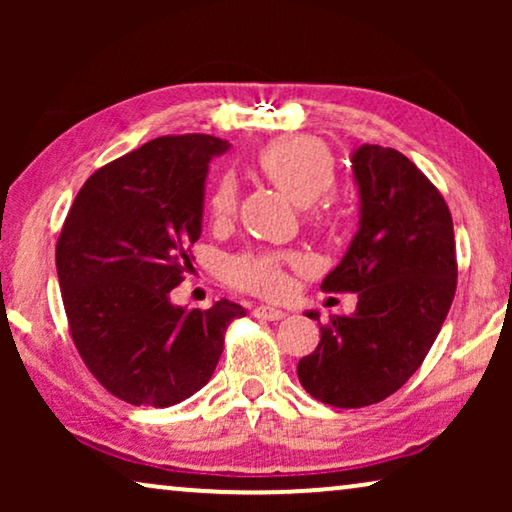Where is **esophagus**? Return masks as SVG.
I'll return each instance as SVG.
<instances>
[{
  "instance_id": "34e87169",
  "label": "esophagus",
  "mask_w": 512,
  "mask_h": 512,
  "mask_svg": "<svg viewBox=\"0 0 512 512\" xmlns=\"http://www.w3.org/2000/svg\"><path fill=\"white\" fill-rule=\"evenodd\" d=\"M254 317L268 319V321H279V319L286 317V312L277 310V307H270V305H258V307H254Z\"/></svg>"
}]
</instances>
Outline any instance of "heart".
Wrapping results in <instances>:
<instances>
[{"label":"heart","instance_id":"obj_1","mask_svg":"<svg viewBox=\"0 0 512 512\" xmlns=\"http://www.w3.org/2000/svg\"><path fill=\"white\" fill-rule=\"evenodd\" d=\"M256 165L286 198L305 207L307 221L326 223L333 216V200L326 198L335 184V158L324 144L310 137L279 139L261 149ZM209 219L226 223L237 209V186L230 177L216 181L207 200ZM296 254L284 251H247L230 258L226 275L237 289L258 296H279L286 289V268L298 265Z\"/></svg>","mask_w":512,"mask_h":512}]
</instances>
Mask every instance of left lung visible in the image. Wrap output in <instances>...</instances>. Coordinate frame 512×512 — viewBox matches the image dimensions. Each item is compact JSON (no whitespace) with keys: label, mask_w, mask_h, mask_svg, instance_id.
<instances>
[{"label":"left lung","mask_w":512,"mask_h":512,"mask_svg":"<svg viewBox=\"0 0 512 512\" xmlns=\"http://www.w3.org/2000/svg\"><path fill=\"white\" fill-rule=\"evenodd\" d=\"M352 167L359 233L321 291L359 293V303L328 319L317 349L298 361L303 389L333 408H363L401 389L457 291L452 214L438 188L403 153L377 144L359 146Z\"/></svg>","instance_id":"obj_1"}]
</instances>
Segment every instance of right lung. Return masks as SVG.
Returning a JSON list of instances; mask_svg holds the SVG:
<instances>
[{
	"label": "right lung",
	"mask_w": 512,
	"mask_h": 512,
	"mask_svg": "<svg viewBox=\"0 0 512 512\" xmlns=\"http://www.w3.org/2000/svg\"><path fill=\"white\" fill-rule=\"evenodd\" d=\"M228 142L167 135L111 160L76 195L55 265L69 333L109 394L170 408L212 377L223 335L244 307L172 305L200 237L207 167Z\"/></svg>",
	"instance_id": "1"
}]
</instances>
